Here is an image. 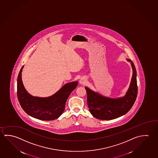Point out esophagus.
Here are the masks:
<instances>
[{
    "instance_id": "obj_1",
    "label": "esophagus",
    "mask_w": 158,
    "mask_h": 158,
    "mask_svg": "<svg viewBox=\"0 0 158 158\" xmlns=\"http://www.w3.org/2000/svg\"><path fill=\"white\" fill-rule=\"evenodd\" d=\"M85 79L84 78H81L80 80H79V83H80V84H85Z\"/></svg>"
}]
</instances>
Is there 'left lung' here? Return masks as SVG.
Masks as SVG:
<instances>
[{
	"label": "left lung",
	"mask_w": 158,
	"mask_h": 158,
	"mask_svg": "<svg viewBox=\"0 0 158 158\" xmlns=\"http://www.w3.org/2000/svg\"><path fill=\"white\" fill-rule=\"evenodd\" d=\"M132 68V77L126 94L122 97L112 98L102 95L85 86L87 103L91 114L97 119L111 120L123 116L135 103L138 93L137 71L132 60L126 58Z\"/></svg>",
	"instance_id": "8db88e82"
}]
</instances>
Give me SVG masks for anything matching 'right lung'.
<instances>
[{
    "mask_svg": "<svg viewBox=\"0 0 158 158\" xmlns=\"http://www.w3.org/2000/svg\"><path fill=\"white\" fill-rule=\"evenodd\" d=\"M21 67L17 80L19 101L24 111L29 116L42 121L57 119L63 114L65 102L70 93L77 88V81L68 83L52 96L45 98L34 96L24 87L22 80Z\"/></svg>",
    "mask_w": 158,
    "mask_h": 158,
    "instance_id": "add662e5",
    "label": "right lung"
}]
</instances>
